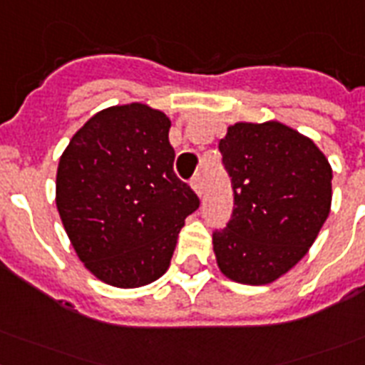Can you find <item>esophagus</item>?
<instances>
[{
    "label": "esophagus",
    "instance_id": "34e87169",
    "mask_svg": "<svg viewBox=\"0 0 365 365\" xmlns=\"http://www.w3.org/2000/svg\"><path fill=\"white\" fill-rule=\"evenodd\" d=\"M191 187H193V191L197 195H202V191H205V178H202V174H195L193 180H191Z\"/></svg>",
    "mask_w": 365,
    "mask_h": 365
}]
</instances>
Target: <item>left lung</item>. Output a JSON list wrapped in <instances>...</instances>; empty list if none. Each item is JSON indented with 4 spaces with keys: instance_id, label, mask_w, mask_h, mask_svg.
<instances>
[{
    "instance_id": "left-lung-1",
    "label": "left lung",
    "mask_w": 365,
    "mask_h": 365,
    "mask_svg": "<svg viewBox=\"0 0 365 365\" xmlns=\"http://www.w3.org/2000/svg\"><path fill=\"white\" fill-rule=\"evenodd\" d=\"M235 193L233 217L214 233L220 271L265 286L294 269L331 208V165L311 138L278 121L235 123L220 140Z\"/></svg>"
}]
</instances>
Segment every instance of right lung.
I'll list each match as a JSON object with an SVG mask.
<instances>
[{"label":"right lung","mask_w":365,"mask_h":365,"mask_svg":"<svg viewBox=\"0 0 365 365\" xmlns=\"http://www.w3.org/2000/svg\"><path fill=\"white\" fill-rule=\"evenodd\" d=\"M170 119L142 102L94 113L56 170V208L83 265L115 288L155 282L199 208L174 174Z\"/></svg>","instance_id":"right-lung-1"}]
</instances>
